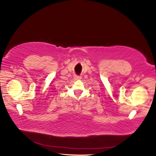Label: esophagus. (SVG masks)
<instances>
[{
	"label": "esophagus",
	"instance_id": "esophagus-1",
	"mask_svg": "<svg viewBox=\"0 0 156 156\" xmlns=\"http://www.w3.org/2000/svg\"><path fill=\"white\" fill-rule=\"evenodd\" d=\"M74 78L75 80H81V77L80 76H75Z\"/></svg>",
	"mask_w": 156,
	"mask_h": 156
}]
</instances>
